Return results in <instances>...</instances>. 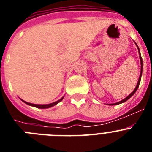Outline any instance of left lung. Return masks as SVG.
Instances as JSON below:
<instances>
[{
  "mask_svg": "<svg viewBox=\"0 0 152 152\" xmlns=\"http://www.w3.org/2000/svg\"><path fill=\"white\" fill-rule=\"evenodd\" d=\"M135 42V45H136V46H137V49H138V50H139V58H140V63H141V72H140V75H139V80H138V83H137V85H136V87H135V89H134V91H132V92L131 94H130L129 95V96H126V97L125 98V99H123V100H122L121 101L117 102V103H110V104H108V105H111V106H113V105H118V104H120V103H124V102H126V100H128L129 99V98L131 97V96H132V95H133L134 94H135V92H136L137 89H138V88H139V84H140V81H141V77H142V64H143V62H142V56H141L140 50H139V46H138V45H137V44H136V42Z\"/></svg>",
  "mask_w": 152,
  "mask_h": 152,
  "instance_id": "left-lung-1",
  "label": "left lung"
}]
</instances>
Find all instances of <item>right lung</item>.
<instances>
[{
  "mask_svg": "<svg viewBox=\"0 0 152 152\" xmlns=\"http://www.w3.org/2000/svg\"><path fill=\"white\" fill-rule=\"evenodd\" d=\"M63 98H64V96H62V97H61L60 100H57V101L54 102V103H49V104H33V103H28V102L25 101V100H22V99H20V100H22L23 103H25L26 104H27V105H29V106H32V107H36V108H39V109H47V108H50V107H54V106H56V104H58V103H59V102H61V100H63Z\"/></svg>",
  "mask_w": 152,
  "mask_h": 152,
  "instance_id": "1",
  "label": "right lung"
}]
</instances>
